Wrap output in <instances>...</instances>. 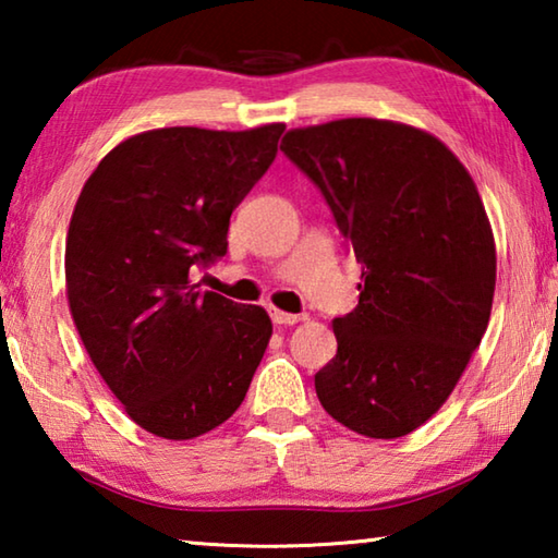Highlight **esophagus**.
Returning <instances> with one entry per match:
<instances>
[{
  "label": "esophagus",
  "instance_id": "esophagus-1",
  "mask_svg": "<svg viewBox=\"0 0 558 558\" xmlns=\"http://www.w3.org/2000/svg\"><path fill=\"white\" fill-rule=\"evenodd\" d=\"M270 319L272 325H295L300 319H305V315H292V313H282V310H270Z\"/></svg>",
  "mask_w": 558,
  "mask_h": 558
}]
</instances>
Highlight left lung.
Returning <instances> with one entry per match:
<instances>
[{
    "label": "left lung",
    "mask_w": 558,
    "mask_h": 558,
    "mask_svg": "<svg viewBox=\"0 0 558 558\" xmlns=\"http://www.w3.org/2000/svg\"><path fill=\"white\" fill-rule=\"evenodd\" d=\"M280 149L362 263L317 399L366 438L409 436L446 403L489 323L497 258L477 186L440 140L391 120L290 130Z\"/></svg>",
    "instance_id": "8db88e82"
}]
</instances>
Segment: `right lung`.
I'll return each mask as SVG.
<instances>
[{"mask_svg":"<svg viewBox=\"0 0 558 558\" xmlns=\"http://www.w3.org/2000/svg\"><path fill=\"white\" fill-rule=\"evenodd\" d=\"M286 125L149 130L102 157L75 202L65 288L75 329L140 428L189 440L245 399L270 317L192 282L226 256L231 214Z\"/></svg>","mask_w":558,"mask_h":558,"instance_id":"right-lung-1","label":"right lung"}]
</instances>
